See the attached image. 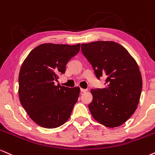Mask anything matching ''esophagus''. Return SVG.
<instances>
[{"mask_svg": "<svg viewBox=\"0 0 155 155\" xmlns=\"http://www.w3.org/2000/svg\"><path fill=\"white\" fill-rule=\"evenodd\" d=\"M87 89H84V88H81V92H83V93H84V92H86L87 91Z\"/></svg>", "mask_w": 155, "mask_h": 155, "instance_id": "obj_1", "label": "esophagus"}]
</instances>
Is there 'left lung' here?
<instances>
[{
	"label": "left lung",
	"instance_id": "1",
	"mask_svg": "<svg viewBox=\"0 0 155 155\" xmlns=\"http://www.w3.org/2000/svg\"><path fill=\"white\" fill-rule=\"evenodd\" d=\"M98 80L105 77L104 88L91 89L88 104L96 121L109 128L123 125L134 113L142 90L139 66L128 51L114 41H96L81 45Z\"/></svg>",
	"mask_w": 155,
	"mask_h": 155
}]
</instances>
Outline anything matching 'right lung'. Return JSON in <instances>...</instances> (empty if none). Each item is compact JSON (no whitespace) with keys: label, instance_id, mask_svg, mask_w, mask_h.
Wrapping results in <instances>:
<instances>
[{"label":"right lung","instance_id":"right-lung-1","mask_svg":"<svg viewBox=\"0 0 155 155\" xmlns=\"http://www.w3.org/2000/svg\"><path fill=\"white\" fill-rule=\"evenodd\" d=\"M80 48V43H44L31 51L24 61L19 75V100L31 119L40 126L55 128L70 118L80 88L61 86L56 82Z\"/></svg>","mask_w":155,"mask_h":155}]
</instances>
